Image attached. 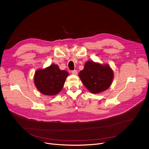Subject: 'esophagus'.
I'll use <instances>...</instances> for the list:
<instances>
[{"label":"esophagus","instance_id":"1","mask_svg":"<svg viewBox=\"0 0 149 149\" xmlns=\"http://www.w3.org/2000/svg\"><path fill=\"white\" fill-rule=\"evenodd\" d=\"M71 73L73 74V75H77L78 74V72L77 70H73L71 71Z\"/></svg>","mask_w":149,"mask_h":149}]
</instances>
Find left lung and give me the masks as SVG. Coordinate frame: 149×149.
Segmentation results:
<instances>
[{
    "instance_id": "1",
    "label": "left lung",
    "mask_w": 149,
    "mask_h": 149,
    "mask_svg": "<svg viewBox=\"0 0 149 149\" xmlns=\"http://www.w3.org/2000/svg\"><path fill=\"white\" fill-rule=\"evenodd\" d=\"M78 75L84 86L91 93L96 94L106 90L111 86L113 72L109 65L88 61Z\"/></svg>"
}]
</instances>
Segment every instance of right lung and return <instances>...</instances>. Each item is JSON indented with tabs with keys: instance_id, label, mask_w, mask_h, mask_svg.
<instances>
[{
	"instance_id": "right-lung-1",
	"label": "right lung",
	"mask_w": 149,
	"mask_h": 149,
	"mask_svg": "<svg viewBox=\"0 0 149 149\" xmlns=\"http://www.w3.org/2000/svg\"><path fill=\"white\" fill-rule=\"evenodd\" d=\"M68 75L67 71L61 70L57 65L52 64L45 69L37 70L34 82L40 92L45 95L54 96L62 90Z\"/></svg>"
}]
</instances>
